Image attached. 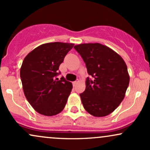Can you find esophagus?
I'll return each instance as SVG.
<instances>
[{
	"mask_svg": "<svg viewBox=\"0 0 150 150\" xmlns=\"http://www.w3.org/2000/svg\"><path fill=\"white\" fill-rule=\"evenodd\" d=\"M77 83H78V80H77V81H74V82H73V85L74 87H75V86H76V85H77Z\"/></svg>",
	"mask_w": 150,
	"mask_h": 150,
	"instance_id": "34e87169",
	"label": "esophagus"
}]
</instances>
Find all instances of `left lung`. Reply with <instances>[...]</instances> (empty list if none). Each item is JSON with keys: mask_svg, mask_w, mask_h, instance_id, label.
<instances>
[{"mask_svg": "<svg viewBox=\"0 0 150 150\" xmlns=\"http://www.w3.org/2000/svg\"><path fill=\"white\" fill-rule=\"evenodd\" d=\"M85 63L87 77L85 92L80 94L84 108L95 117L108 116L124 99L130 77L121 56L99 43L74 46Z\"/></svg>", "mask_w": 150, "mask_h": 150, "instance_id": "1", "label": "left lung"}]
</instances>
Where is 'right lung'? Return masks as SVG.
Here are the masks:
<instances>
[{"label":"right lung","mask_w":150,"mask_h":150,"mask_svg":"<svg viewBox=\"0 0 150 150\" xmlns=\"http://www.w3.org/2000/svg\"><path fill=\"white\" fill-rule=\"evenodd\" d=\"M74 44L52 42L39 46L25 58L20 68L24 94L37 112L44 116L61 113L73 85L60 74V65Z\"/></svg>","instance_id":"obj_1"}]
</instances>
